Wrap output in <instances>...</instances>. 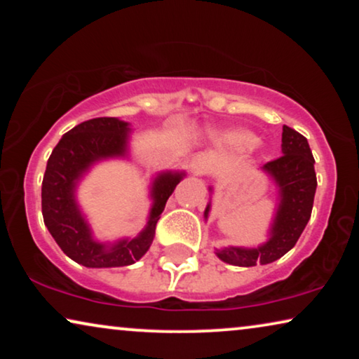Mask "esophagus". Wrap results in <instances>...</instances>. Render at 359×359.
<instances>
[{
    "instance_id": "34e87169",
    "label": "esophagus",
    "mask_w": 359,
    "mask_h": 359,
    "mask_svg": "<svg viewBox=\"0 0 359 359\" xmlns=\"http://www.w3.org/2000/svg\"><path fill=\"white\" fill-rule=\"evenodd\" d=\"M208 170H209V160L205 158L204 155L196 156V158L191 161V171H193L194 175H204L208 173Z\"/></svg>"
}]
</instances>
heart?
Returning <instances> with one entry per match:
<instances>
[{
  "mask_svg": "<svg viewBox=\"0 0 359 359\" xmlns=\"http://www.w3.org/2000/svg\"><path fill=\"white\" fill-rule=\"evenodd\" d=\"M232 142L238 147H245V149H250L257 144V139L252 134H247V132H240V134H235L232 137Z\"/></svg>",
  "mask_w": 359,
  "mask_h": 359,
  "instance_id": "b5f03b06",
  "label": "heart"
}]
</instances>
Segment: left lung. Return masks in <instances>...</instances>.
I'll list each match as a JSON object with an SVG mask.
<instances>
[{
	"label": "left lung",
	"instance_id": "1",
	"mask_svg": "<svg viewBox=\"0 0 359 359\" xmlns=\"http://www.w3.org/2000/svg\"><path fill=\"white\" fill-rule=\"evenodd\" d=\"M283 155L263 165V170L273 176L279 186L281 203L271 230V238L258 248H224L217 250L222 262L235 266H255L276 262L286 255L306 229L311 219L317 176L313 170V155L309 142L291 127L283 126ZM209 205L204 215L208 217Z\"/></svg>",
	"mask_w": 359,
	"mask_h": 359
}]
</instances>
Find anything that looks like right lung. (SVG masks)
<instances>
[{
  "instance_id": "right-lung-1",
  "label": "right lung",
  "mask_w": 359,
  "mask_h": 359,
  "mask_svg": "<svg viewBox=\"0 0 359 359\" xmlns=\"http://www.w3.org/2000/svg\"><path fill=\"white\" fill-rule=\"evenodd\" d=\"M126 147L127 122L116 117H96L68 130L47 161L42 180L43 222L62 252L83 266H127L144 257L154 240L156 222L163 212L166 201L183 178L181 173H163L154 181L151 196L155 203L149 225L139 237L130 242L122 240L111 248L96 243L76 208L73 189L78 178L93 161L124 155Z\"/></svg>"
}]
</instances>
